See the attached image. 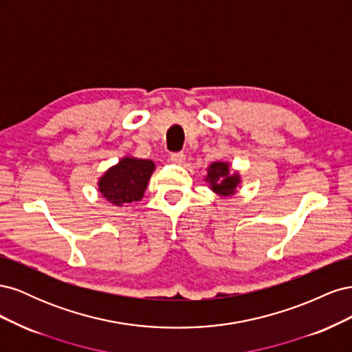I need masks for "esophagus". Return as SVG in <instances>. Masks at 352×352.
<instances>
[{
    "label": "esophagus",
    "mask_w": 352,
    "mask_h": 352,
    "mask_svg": "<svg viewBox=\"0 0 352 352\" xmlns=\"http://www.w3.org/2000/svg\"><path fill=\"white\" fill-rule=\"evenodd\" d=\"M170 162H173L176 164H184L185 154L184 153H173L172 155H170Z\"/></svg>",
    "instance_id": "1"
}]
</instances>
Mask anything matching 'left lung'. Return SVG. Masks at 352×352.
Here are the masks:
<instances>
[{"instance_id":"8db88e82","label":"left lung","mask_w":352,"mask_h":352,"mask_svg":"<svg viewBox=\"0 0 352 352\" xmlns=\"http://www.w3.org/2000/svg\"><path fill=\"white\" fill-rule=\"evenodd\" d=\"M206 180L214 192L220 195H230L235 192L239 184V175H229V164L226 163H212L208 168Z\"/></svg>"}]
</instances>
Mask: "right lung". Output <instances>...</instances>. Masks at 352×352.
<instances>
[{"instance_id":"right-lung-1","label":"right lung","mask_w":352,"mask_h":352,"mask_svg":"<svg viewBox=\"0 0 352 352\" xmlns=\"http://www.w3.org/2000/svg\"><path fill=\"white\" fill-rule=\"evenodd\" d=\"M153 172L154 163L150 160L126 157L100 179V192L116 206L140 201Z\"/></svg>"}]
</instances>
